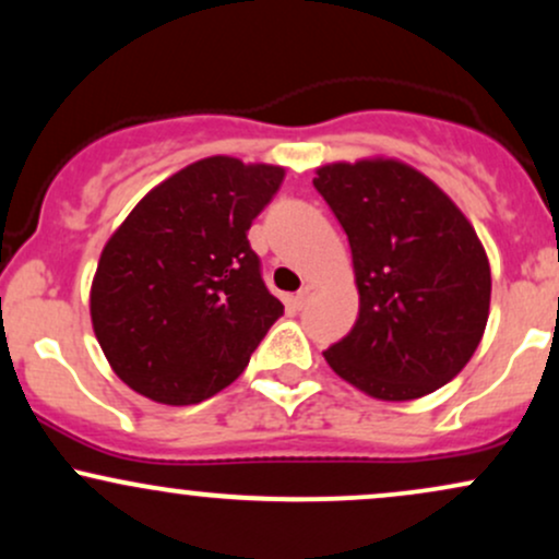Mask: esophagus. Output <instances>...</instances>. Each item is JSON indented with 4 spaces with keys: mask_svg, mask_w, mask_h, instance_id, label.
<instances>
[{
    "mask_svg": "<svg viewBox=\"0 0 559 559\" xmlns=\"http://www.w3.org/2000/svg\"><path fill=\"white\" fill-rule=\"evenodd\" d=\"M312 294H316V286H312V284H305V286H301L299 292H297V297H294V305H297V307H305L307 301L312 299Z\"/></svg>",
    "mask_w": 559,
    "mask_h": 559,
    "instance_id": "34e87169",
    "label": "esophagus"
}]
</instances>
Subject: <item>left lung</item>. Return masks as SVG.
Here are the masks:
<instances>
[{
	"mask_svg": "<svg viewBox=\"0 0 559 559\" xmlns=\"http://www.w3.org/2000/svg\"><path fill=\"white\" fill-rule=\"evenodd\" d=\"M312 186L349 239L360 292V316L325 360L376 400L441 389L489 320L491 271L476 230L439 186L394 159L325 165Z\"/></svg>",
	"mask_w": 559,
	"mask_h": 559,
	"instance_id": "8db88e82",
	"label": "left lung"
}]
</instances>
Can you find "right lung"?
<instances>
[{
  "label": "right lung",
  "instance_id": "obj_1",
  "mask_svg": "<svg viewBox=\"0 0 559 559\" xmlns=\"http://www.w3.org/2000/svg\"><path fill=\"white\" fill-rule=\"evenodd\" d=\"M284 168L207 157L152 189L107 241L92 284L102 352L128 386L197 404L234 383L284 305L247 230Z\"/></svg>",
  "mask_w": 559,
  "mask_h": 559
}]
</instances>
